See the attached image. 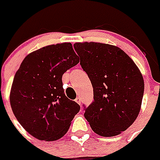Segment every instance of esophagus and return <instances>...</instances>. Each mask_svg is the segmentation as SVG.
<instances>
[{
	"label": "esophagus",
	"mask_w": 160,
	"mask_h": 160,
	"mask_svg": "<svg viewBox=\"0 0 160 160\" xmlns=\"http://www.w3.org/2000/svg\"><path fill=\"white\" fill-rule=\"evenodd\" d=\"M75 102L78 103L79 105H81V99H80V97H76V99H75Z\"/></svg>",
	"instance_id": "esophagus-1"
}]
</instances>
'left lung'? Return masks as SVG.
<instances>
[{
  "mask_svg": "<svg viewBox=\"0 0 160 160\" xmlns=\"http://www.w3.org/2000/svg\"><path fill=\"white\" fill-rule=\"evenodd\" d=\"M94 91V100L84 106L93 131L105 137L127 129L136 119L144 95L141 73L121 49L108 44H74Z\"/></svg>",
  "mask_w": 160,
  "mask_h": 160,
  "instance_id": "left-lung-1",
  "label": "left lung"
}]
</instances>
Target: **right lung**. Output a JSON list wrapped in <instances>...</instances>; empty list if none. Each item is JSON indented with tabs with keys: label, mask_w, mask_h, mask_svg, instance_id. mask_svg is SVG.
I'll return each mask as SVG.
<instances>
[{
	"label": "right lung",
	"mask_w": 160,
	"mask_h": 160,
	"mask_svg": "<svg viewBox=\"0 0 160 160\" xmlns=\"http://www.w3.org/2000/svg\"><path fill=\"white\" fill-rule=\"evenodd\" d=\"M80 60L70 43L51 45L26 56L14 77L10 95L12 111L24 129L41 140L63 137L80 111L65 96L63 74Z\"/></svg>",
	"instance_id": "add662e5"
}]
</instances>
